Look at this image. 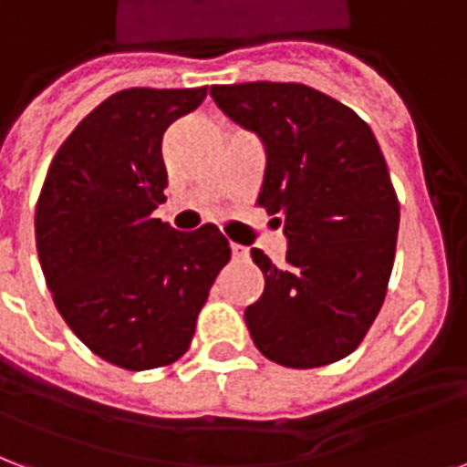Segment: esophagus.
<instances>
[{"mask_svg": "<svg viewBox=\"0 0 467 467\" xmlns=\"http://www.w3.org/2000/svg\"><path fill=\"white\" fill-rule=\"evenodd\" d=\"M231 258L245 260L248 258V248H244V245H238V244H231Z\"/></svg>", "mask_w": 467, "mask_h": 467, "instance_id": "obj_1", "label": "esophagus"}]
</instances>
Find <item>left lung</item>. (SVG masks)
Listing matches in <instances>:
<instances>
[{"label": "left lung", "instance_id": "8db88e82", "mask_svg": "<svg viewBox=\"0 0 467 467\" xmlns=\"http://www.w3.org/2000/svg\"><path fill=\"white\" fill-rule=\"evenodd\" d=\"M216 107L265 146L258 204L285 223L287 258L253 248L265 290L245 306L253 343L285 368H321L360 346L388 295L400 202L375 133L299 82L212 85Z\"/></svg>", "mask_w": 467, "mask_h": 467}]
</instances>
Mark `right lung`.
<instances>
[{"instance_id":"add662e5","label":"right lung","mask_w":467,"mask_h":467,"mask_svg":"<svg viewBox=\"0 0 467 467\" xmlns=\"http://www.w3.org/2000/svg\"><path fill=\"white\" fill-rule=\"evenodd\" d=\"M207 87H131L104 99L57 148L36 204V248L57 312L95 356L124 370L175 363L231 258L214 223L170 229L162 133Z\"/></svg>"}]
</instances>
